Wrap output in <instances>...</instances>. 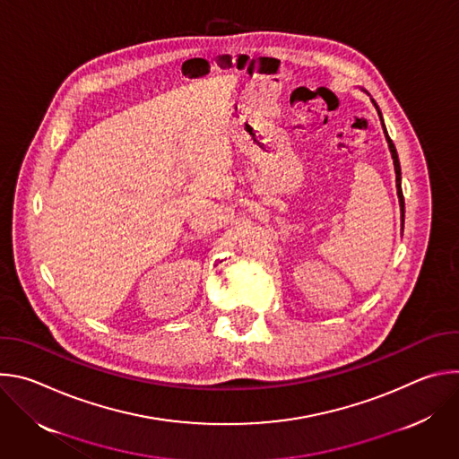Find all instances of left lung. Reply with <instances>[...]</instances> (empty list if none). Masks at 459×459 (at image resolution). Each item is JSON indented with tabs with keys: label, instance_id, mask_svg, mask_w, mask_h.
Returning <instances> with one entry per match:
<instances>
[{
	"label": "left lung",
	"instance_id": "left-lung-1",
	"mask_svg": "<svg viewBox=\"0 0 459 459\" xmlns=\"http://www.w3.org/2000/svg\"><path fill=\"white\" fill-rule=\"evenodd\" d=\"M376 110H377V116L381 119V126H383V133H385V140L388 143V151H390V156H392V163H394V172H396V188H398V200H400V211H402V230H403V221H405V200H403V190H402V167H400V158H398V152H396V147L394 143H392V140L388 138V133L385 128V123H383V116H381V110L377 107V103L372 100Z\"/></svg>",
	"mask_w": 459,
	"mask_h": 459
}]
</instances>
